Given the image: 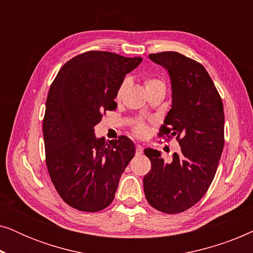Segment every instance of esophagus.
Returning <instances> with one entry per match:
<instances>
[{
	"label": "esophagus",
	"mask_w": 253,
	"mask_h": 253,
	"mask_svg": "<svg viewBox=\"0 0 253 253\" xmlns=\"http://www.w3.org/2000/svg\"><path fill=\"white\" fill-rule=\"evenodd\" d=\"M136 153L138 155H140V154L144 153V147L141 146V145H139V144L136 145Z\"/></svg>",
	"instance_id": "1"
}]
</instances>
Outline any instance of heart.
Returning <instances> with one entry per match:
<instances>
[{
    "mask_svg": "<svg viewBox=\"0 0 253 253\" xmlns=\"http://www.w3.org/2000/svg\"><path fill=\"white\" fill-rule=\"evenodd\" d=\"M157 85H165L164 82L159 81V79H147L146 82H145V87H151V86H157ZM121 91H122V87L119 89V93L117 94H121ZM134 131H136L137 134H139V136H143L146 132V126H143V124H139V126H137L134 127Z\"/></svg>",
    "mask_w": 253,
    "mask_h": 253,
    "instance_id": "obj_1",
    "label": "heart"
}]
</instances>
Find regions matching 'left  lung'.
<instances>
[{
	"label": "left lung",
	"mask_w": 253,
	"mask_h": 253,
	"mask_svg": "<svg viewBox=\"0 0 253 253\" xmlns=\"http://www.w3.org/2000/svg\"><path fill=\"white\" fill-rule=\"evenodd\" d=\"M167 70L171 85V108L161 136L176 137L181 151L165 161L161 152L146 148L152 169L144 177V192L160 212H184L209 190L223 150L224 114L221 98L209 72L198 62L176 53L148 55Z\"/></svg>",
	"instance_id": "1"
}]
</instances>
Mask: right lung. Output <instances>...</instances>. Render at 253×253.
Masks as SVG:
<instances>
[{"label":"right lung","instance_id":"obj_1","mask_svg":"<svg viewBox=\"0 0 253 253\" xmlns=\"http://www.w3.org/2000/svg\"><path fill=\"white\" fill-rule=\"evenodd\" d=\"M141 57L87 51L67 62L50 86L43 119L46 162L51 182L68 205L98 212L115 197L124 169L134 157L126 136L107 143L94 126L114 101L126 76Z\"/></svg>","mask_w":253,"mask_h":253}]
</instances>
